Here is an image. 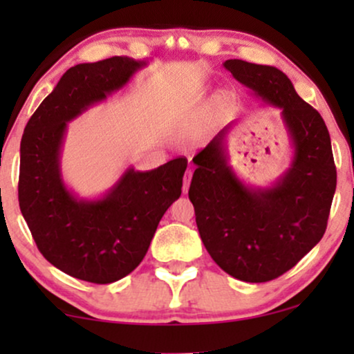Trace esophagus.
<instances>
[{"label":"esophagus","mask_w":354,"mask_h":354,"mask_svg":"<svg viewBox=\"0 0 354 354\" xmlns=\"http://www.w3.org/2000/svg\"><path fill=\"white\" fill-rule=\"evenodd\" d=\"M192 176H193L192 169H190V171H187V172H185V177H183V193H187V192H188V187H190Z\"/></svg>","instance_id":"esophagus-1"}]
</instances>
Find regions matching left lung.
Returning a JSON list of instances; mask_svg holds the SVG:
<instances>
[{
  "label": "left lung",
  "instance_id": "left-lung-1",
  "mask_svg": "<svg viewBox=\"0 0 354 354\" xmlns=\"http://www.w3.org/2000/svg\"><path fill=\"white\" fill-rule=\"evenodd\" d=\"M224 67L264 103L282 109L295 148L292 167L274 187H245L227 164L225 127L193 158L188 198L216 264L243 282H269L297 266L327 229L337 187L330 135L321 114L277 67L241 59Z\"/></svg>",
  "mask_w": 354,
  "mask_h": 354
}]
</instances>
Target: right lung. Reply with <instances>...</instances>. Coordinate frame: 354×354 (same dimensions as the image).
I'll return each mask as SVG.
<instances>
[{"instance_id":"obj_1","label":"right lung","mask_w":354,"mask_h":354,"mask_svg":"<svg viewBox=\"0 0 354 354\" xmlns=\"http://www.w3.org/2000/svg\"><path fill=\"white\" fill-rule=\"evenodd\" d=\"M145 62L113 56L71 67L41 101L21 140L19 206L37 248L62 272L111 283L147 254L159 221L180 196L187 158L158 169H127L100 200H79L61 177L67 122L127 84Z\"/></svg>"}]
</instances>
